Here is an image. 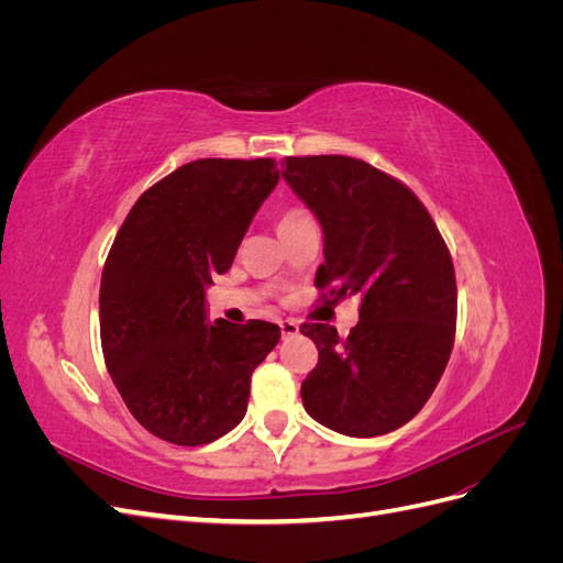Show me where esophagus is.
Segmentation results:
<instances>
[{
  "label": "esophagus",
  "mask_w": 563,
  "mask_h": 563,
  "mask_svg": "<svg viewBox=\"0 0 563 563\" xmlns=\"http://www.w3.org/2000/svg\"><path fill=\"white\" fill-rule=\"evenodd\" d=\"M279 329H282V335H284V338H294V335H298V333H300L298 321H294V319H284V321H279Z\"/></svg>",
  "instance_id": "1"
}]
</instances>
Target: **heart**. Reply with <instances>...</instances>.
Here are the masks:
<instances>
[{"instance_id": "b5f03b06", "label": "heart", "mask_w": 563, "mask_h": 563, "mask_svg": "<svg viewBox=\"0 0 563 563\" xmlns=\"http://www.w3.org/2000/svg\"><path fill=\"white\" fill-rule=\"evenodd\" d=\"M310 218L305 211H298V209H291V211H284L279 216V228H286V225H294V223H300V220Z\"/></svg>"}]
</instances>
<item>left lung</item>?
I'll list each match as a JSON object with an SVG mask.
<instances>
[{
    "label": "left lung",
    "mask_w": 563,
    "mask_h": 563,
    "mask_svg": "<svg viewBox=\"0 0 563 563\" xmlns=\"http://www.w3.org/2000/svg\"><path fill=\"white\" fill-rule=\"evenodd\" d=\"M282 178L319 220L323 265L314 284L362 296L347 338L305 323L319 364L300 397L323 428L380 437L418 416L453 350L457 288L432 216L399 180L343 155L286 157Z\"/></svg>",
    "instance_id": "8db88e82"
}]
</instances>
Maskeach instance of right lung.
<instances>
[{
    "label": "right lung",
    "mask_w": 563,
    "mask_h": 563,
    "mask_svg": "<svg viewBox=\"0 0 563 563\" xmlns=\"http://www.w3.org/2000/svg\"><path fill=\"white\" fill-rule=\"evenodd\" d=\"M279 183L275 159H197L152 185L119 228L100 279L106 366L131 416L178 446L242 422L251 373L277 323L207 317L253 216Z\"/></svg>",
    "instance_id": "add662e5"
}]
</instances>
